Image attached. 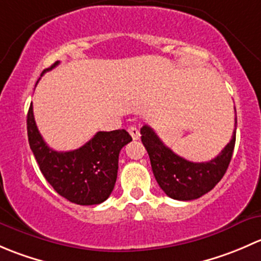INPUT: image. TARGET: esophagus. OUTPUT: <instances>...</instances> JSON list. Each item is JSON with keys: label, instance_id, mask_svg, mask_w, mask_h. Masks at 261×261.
Returning a JSON list of instances; mask_svg holds the SVG:
<instances>
[{"label": "esophagus", "instance_id": "34e87169", "mask_svg": "<svg viewBox=\"0 0 261 261\" xmlns=\"http://www.w3.org/2000/svg\"><path fill=\"white\" fill-rule=\"evenodd\" d=\"M128 133H130L131 138H133L134 140H139V139H140V131H139V128L135 127V126H130V127H128Z\"/></svg>", "mask_w": 261, "mask_h": 261}]
</instances>
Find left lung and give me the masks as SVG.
Listing matches in <instances>:
<instances>
[{
  "label": "left lung",
  "instance_id": "8db88e82",
  "mask_svg": "<svg viewBox=\"0 0 261 261\" xmlns=\"http://www.w3.org/2000/svg\"><path fill=\"white\" fill-rule=\"evenodd\" d=\"M236 122L235 118V125ZM140 134L158 184L168 197L178 201L197 199L215 188L227 170L236 141L235 128L231 141L215 159L193 163L164 145L150 126L144 125Z\"/></svg>",
  "mask_w": 261,
  "mask_h": 261
}]
</instances>
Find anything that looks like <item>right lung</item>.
Listing matches in <instances>:
<instances>
[{"label":"right lung","mask_w":261,"mask_h":261,"mask_svg":"<svg viewBox=\"0 0 261 261\" xmlns=\"http://www.w3.org/2000/svg\"><path fill=\"white\" fill-rule=\"evenodd\" d=\"M54 63L46 70L57 67ZM28 138L41 173L58 194L81 206L99 204L110 197L117 178L118 154L133 141L126 130L98 131L72 151L50 149L38 130L33 105L28 112Z\"/></svg>","instance_id":"obj_1"}]
</instances>
